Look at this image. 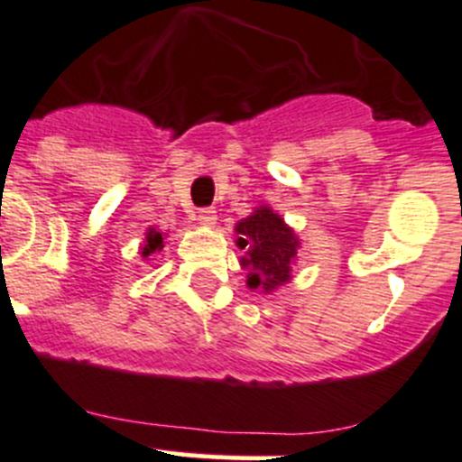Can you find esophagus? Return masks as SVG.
<instances>
[{
  "label": "esophagus",
  "instance_id": "esophagus-1",
  "mask_svg": "<svg viewBox=\"0 0 462 462\" xmlns=\"http://www.w3.org/2000/svg\"><path fill=\"white\" fill-rule=\"evenodd\" d=\"M197 221L201 223V226H214L217 223V209L214 208H201L197 212Z\"/></svg>",
  "mask_w": 462,
  "mask_h": 462
}]
</instances>
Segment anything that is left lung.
<instances>
[{
	"label": "left lung",
	"instance_id": "obj_1",
	"mask_svg": "<svg viewBox=\"0 0 462 462\" xmlns=\"http://www.w3.org/2000/svg\"><path fill=\"white\" fill-rule=\"evenodd\" d=\"M236 245L245 250L241 265L250 268V288H263L270 292L291 279V259H295L300 244L295 232L279 214L268 208H259L248 218L236 223Z\"/></svg>",
	"mask_w": 462,
	"mask_h": 462
}]
</instances>
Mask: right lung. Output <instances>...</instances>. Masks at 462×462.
I'll return each mask as SVG.
<instances>
[{"label": "right lung", "mask_w": 462, "mask_h": 462, "mask_svg": "<svg viewBox=\"0 0 462 462\" xmlns=\"http://www.w3.org/2000/svg\"><path fill=\"white\" fill-rule=\"evenodd\" d=\"M144 248H143V257H147V254L156 253V250H162V235L161 232H156L152 227V230L147 232V236H144Z\"/></svg>", "instance_id": "1"}]
</instances>
